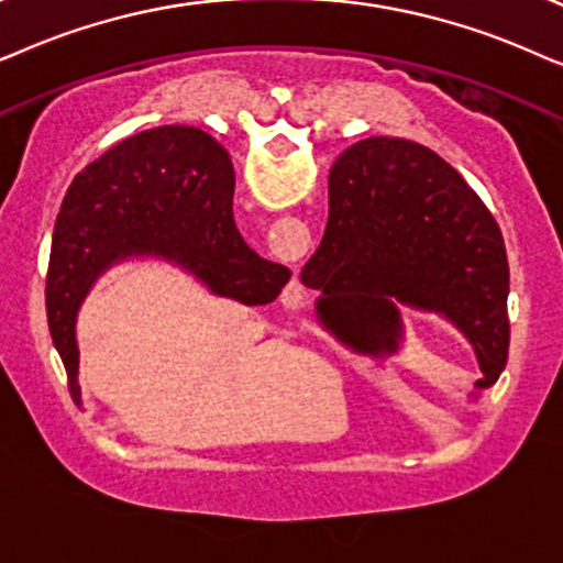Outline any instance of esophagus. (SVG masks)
I'll use <instances>...</instances> for the list:
<instances>
[{
    "mask_svg": "<svg viewBox=\"0 0 563 563\" xmlns=\"http://www.w3.org/2000/svg\"><path fill=\"white\" fill-rule=\"evenodd\" d=\"M301 294H303L301 283H290L288 290H286V298H283V301H286L288 306H298V301H301Z\"/></svg>",
    "mask_w": 563,
    "mask_h": 563,
    "instance_id": "esophagus-1",
    "label": "esophagus"
}]
</instances>
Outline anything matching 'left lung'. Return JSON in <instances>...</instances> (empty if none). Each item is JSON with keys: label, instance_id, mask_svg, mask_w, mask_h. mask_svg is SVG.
I'll return each mask as SVG.
<instances>
[{"label": "left lung", "instance_id": "8db88e82", "mask_svg": "<svg viewBox=\"0 0 563 563\" xmlns=\"http://www.w3.org/2000/svg\"><path fill=\"white\" fill-rule=\"evenodd\" d=\"M329 332L365 352H396L399 306L445 317L474 344L478 391L509 350V267L501 231L459 172L404 139H365L329 172V221L301 269Z\"/></svg>", "mask_w": 563, "mask_h": 563}]
</instances>
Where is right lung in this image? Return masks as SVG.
I'll use <instances>...</instances> for the list:
<instances>
[{
    "mask_svg": "<svg viewBox=\"0 0 563 563\" xmlns=\"http://www.w3.org/2000/svg\"><path fill=\"white\" fill-rule=\"evenodd\" d=\"M234 164L206 131L159 125L120 141L74 177L56 219L46 313L79 401L74 324L89 288L129 257H162L211 294L246 306L275 301L290 269L250 250L234 223Z\"/></svg>",
    "mask_w": 563,
    "mask_h": 563,
    "instance_id": "right-lung-1",
    "label": "right lung"
}]
</instances>
